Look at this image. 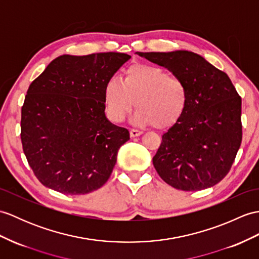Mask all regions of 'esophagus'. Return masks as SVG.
Listing matches in <instances>:
<instances>
[{"label": "esophagus", "mask_w": 259, "mask_h": 259, "mask_svg": "<svg viewBox=\"0 0 259 259\" xmlns=\"http://www.w3.org/2000/svg\"><path fill=\"white\" fill-rule=\"evenodd\" d=\"M142 134H143L142 131L136 130V129H132V130L130 131V137H131V138H136V137H139V136H141Z\"/></svg>", "instance_id": "obj_1"}]
</instances>
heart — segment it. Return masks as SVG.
<instances>
[{
  "label": "heart",
  "mask_w": 259,
  "mask_h": 259,
  "mask_svg": "<svg viewBox=\"0 0 259 259\" xmlns=\"http://www.w3.org/2000/svg\"><path fill=\"white\" fill-rule=\"evenodd\" d=\"M107 115L120 123L135 107V122L169 128L182 118L189 105V89L181 78L170 76L166 70L153 65L138 64L124 71L122 81L108 80L105 87Z\"/></svg>",
  "instance_id": "b5f03b06"
}]
</instances>
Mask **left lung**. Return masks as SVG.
<instances>
[{
	"instance_id": "left-lung-1",
	"label": "left lung",
	"mask_w": 259,
	"mask_h": 259,
	"mask_svg": "<svg viewBox=\"0 0 259 259\" xmlns=\"http://www.w3.org/2000/svg\"><path fill=\"white\" fill-rule=\"evenodd\" d=\"M181 78L189 89L182 118L162 136L152 159L165 183L182 191H200L230 172L242 143V98L230 77L189 51L141 53Z\"/></svg>"
}]
</instances>
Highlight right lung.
Here are the masks:
<instances>
[{
    "label": "right lung",
    "instance_id": "1",
    "mask_svg": "<svg viewBox=\"0 0 259 259\" xmlns=\"http://www.w3.org/2000/svg\"><path fill=\"white\" fill-rule=\"evenodd\" d=\"M131 56L62 55L29 85L22 107L23 151L38 181L63 194L104 185L129 131L105 115V87Z\"/></svg>",
    "mask_w": 259,
    "mask_h": 259
}]
</instances>
